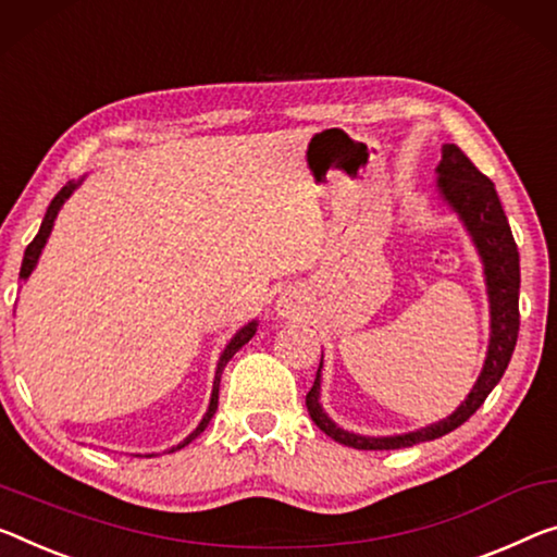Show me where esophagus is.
I'll return each instance as SVG.
<instances>
[{
  "mask_svg": "<svg viewBox=\"0 0 557 557\" xmlns=\"http://www.w3.org/2000/svg\"><path fill=\"white\" fill-rule=\"evenodd\" d=\"M290 311H294V304H290V298H281V301H278V313L281 315H288Z\"/></svg>",
  "mask_w": 557,
  "mask_h": 557,
  "instance_id": "34e87169",
  "label": "esophagus"
}]
</instances>
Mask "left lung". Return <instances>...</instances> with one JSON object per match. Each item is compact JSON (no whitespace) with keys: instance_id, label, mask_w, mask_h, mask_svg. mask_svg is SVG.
Returning a JSON list of instances; mask_svg holds the SVG:
<instances>
[{"instance_id":"left-lung-1","label":"left lung","mask_w":557,"mask_h":557,"mask_svg":"<svg viewBox=\"0 0 557 557\" xmlns=\"http://www.w3.org/2000/svg\"><path fill=\"white\" fill-rule=\"evenodd\" d=\"M435 176H438L435 178V194H438V199L456 213L460 224L466 226L470 242H473L483 263L487 308H491V338H487L481 375H478V381L473 383V388H470L463 404L453 410L450 416L443 418V421H435L431 425L418 428V431L398 435H361L336 425V421H333L321 406V366L319 373H315L313 388L308 391L306 396V408L308 413H311L313 423L319 425L323 433L350 448H410L416 446V443L441 438V435L456 431L458 425H463L468 418L483 406L487 393L498 386V381L503 379V373H506V368L510 363L512 350H516L520 329V256L506 219V211H503L498 194H495V186L491 178L473 166V161H470L456 144H446V147H443V157L441 164L435 166Z\"/></svg>"}]
</instances>
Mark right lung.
I'll list each match as a JSON object with an SVG mask.
<instances>
[{
  "instance_id": "1",
  "label": "right lung",
  "mask_w": 557,
  "mask_h": 557,
  "mask_svg": "<svg viewBox=\"0 0 557 557\" xmlns=\"http://www.w3.org/2000/svg\"><path fill=\"white\" fill-rule=\"evenodd\" d=\"M82 182H84V178H79V182H70V184L64 186L62 191H59V194L54 196V199H51L49 209H47V213H45V221H41V226H39V234L34 236V242L27 246V251H24L22 269H20V278H22V281H27V278L32 276V271L37 269V263H39V256H41V251H45V246H47V238H49V234H51V228H54L57 213L62 211L64 201L70 199V196H72L76 189H79ZM256 329H259V321H249V323H246V326H242V329H238V331L234 333V338H231L228 344H226V348L221 350V356H219V363H216V375H213V388H211V400H209V408H207V413H203L201 423L196 425L194 431H191L189 435H186V438H184L182 443H178V446L171 448L169 453H174V450H178V448L189 446V443L196 438V435H201V433H203V428H207V425L211 423V418H213V413H216V408H219V383H221V373H224L226 363L231 361V358H234L236 350L242 348V346L249 344V341L253 338Z\"/></svg>"
}]
</instances>
